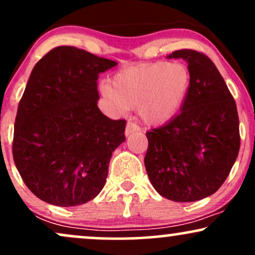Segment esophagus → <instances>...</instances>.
Returning <instances> with one entry per match:
<instances>
[{
	"label": "esophagus",
	"instance_id": "esophagus-1",
	"mask_svg": "<svg viewBox=\"0 0 255 255\" xmlns=\"http://www.w3.org/2000/svg\"><path fill=\"white\" fill-rule=\"evenodd\" d=\"M139 130H140L139 126H136L135 124H133V122H128L127 126H126L125 134H126V136H129L130 134L135 133V131H139Z\"/></svg>",
	"mask_w": 255,
	"mask_h": 255
}]
</instances>
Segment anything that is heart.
I'll return each mask as SVG.
<instances>
[{"label": "heart", "mask_w": 255, "mask_h": 255, "mask_svg": "<svg viewBox=\"0 0 255 255\" xmlns=\"http://www.w3.org/2000/svg\"><path fill=\"white\" fill-rule=\"evenodd\" d=\"M191 87L192 74L186 64L160 61L119 72L111 85H101V92L115 109H137L142 122L160 126L182 110Z\"/></svg>", "instance_id": "1"}]
</instances>
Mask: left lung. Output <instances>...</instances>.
<instances>
[{
    "label": "left lung",
    "mask_w": 255,
    "mask_h": 255,
    "mask_svg": "<svg viewBox=\"0 0 255 255\" xmlns=\"http://www.w3.org/2000/svg\"><path fill=\"white\" fill-rule=\"evenodd\" d=\"M166 58H182L188 63L192 87L176 118L146 133L145 168L162 197L192 203L217 192L238 158V109L209 57L183 49Z\"/></svg>",
    "instance_id": "obj_1"
}]
</instances>
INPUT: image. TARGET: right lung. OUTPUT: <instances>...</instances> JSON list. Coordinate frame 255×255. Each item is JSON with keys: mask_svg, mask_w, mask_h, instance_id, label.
I'll return each instance as SVG.
<instances>
[{"mask_svg": "<svg viewBox=\"0 0 255 255\" xmlns=\"http://www.w3.org/2000/svg\"><path fill=\"white\" fill-rule=\"evenodd\" d=\"M74 46H57L32 69L14 125L13 158L28 189L71 207L103 189L113 152L126 141L125 120L98 109V75L116 66Z\"/></svg>", "mask_w": 255, "mask_h": 255, "instance_id": "obj_1", "label": "right lung"}]
</instances>
